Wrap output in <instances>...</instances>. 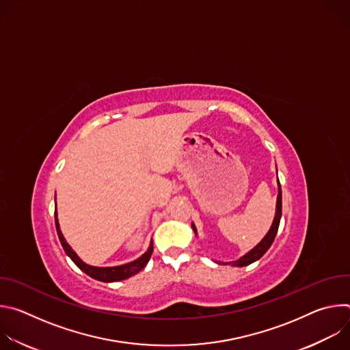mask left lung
I'll use <instances>...</instances> for the list:
<instances>
[{
	"label": "left lung",
	"instance_id": "8db88e82",
	"mask_svg": "<svg viewBox=\"0 0 350 350\" xmlns=\"http://www.w3.org/2000/svg\"><path fill=\"white\" fill-rule=\"evenodd\" d=\"M281 213H282V193H281V185L278 183V196H277V211H275V217H274V221H273V226L270 228V231L267 232V235L262 239V242L259 245H256L251 252L246 254L245 256H242L241 259H238L237 262H232V266H238V267H243V266H247L251 265L254 262H256L258 259H260L266 252L267 249L271 246L275 235H277V231H278V226H280V219H281ZM192 230L196 232V228L195 226L192 224Z\"/></svg>",
	"mask_w": 350,
	"mask_h": 350
}]
</instances>
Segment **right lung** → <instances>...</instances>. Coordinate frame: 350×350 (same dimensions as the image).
I'll return each mask as SVG.
<instances>
[{
    "label": "right lung",
    "mask_w": 350,
    "mask_h": 350,
    "mask_svg": "<svg viewBox=\"0 0 350 350\" xmlns=\"http://www.w3.org/2000/svg\"><path fill=\"white\" fill-rule=\"evenodd\" d=\"M55 226H57V232H58V237H59V241L65 249L66 255L76 263V266L83 270L87 275L98 280V281H104V282H115V281H122V280H126L137 273H139L148 263V260L151 259V255L154 252V245L151 243V246H149L148 251L137 260L131 262V263H127V265H123V266H116V267H92V266H88L85 265L84 262H81L79 259V256L72 251V247L68 245V242L65 241L61 230H59V223H58V219H57V209H55Z\"/></svg>",
    "instance_id": "obj_1"
}]
</instances>
